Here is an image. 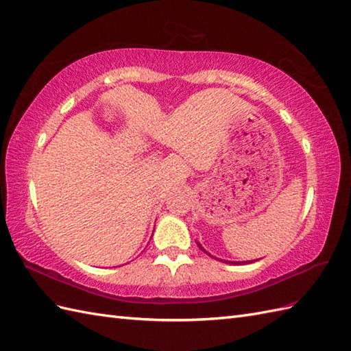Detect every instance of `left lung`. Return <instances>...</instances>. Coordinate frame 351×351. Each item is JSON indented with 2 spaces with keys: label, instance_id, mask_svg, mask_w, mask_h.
<instances>
[{
  "label": "left lung",
  "instance_id": "obj_1",
  "mask_svg": "<svg viewBox=\"0 0 351 351\" xmlns=\"http://www.w3.org/2000/svg\"><path fill=\"white\" fill-rule=\"evenodd\" d=\"M196 244H198L199 249H201L204 253H207V254L210 256V258H215V256H211L208 252H205V249H204V247H202L198 241H196ZM215 259H217V258H215ZM217 261H220V262H225V263H232V265H244V263H250V261H247V262H245V261H244V262H235V261L232 262V261H221V259H217Z\"/></svg>",
  "mask_w": 351,
  "mask_h": 351
}]
</instances>
